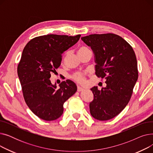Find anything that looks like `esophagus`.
Segmentation results:
<instances>
[{"instance_id": "esophagus-1", "label": "esophagus", "mask_w": 153, "mask_h": 153, "mask_svg": "<svg viewBox=\"0 0 153 153\" xmlns=\"http://www.w3.org/2000/svg\"><path fill=\"white\" fill-rule=\"evenodd\" d=\"M84 91L83 88H82V87H77V91H78V92H82V91Z\"/></svg>"}]
</instances>
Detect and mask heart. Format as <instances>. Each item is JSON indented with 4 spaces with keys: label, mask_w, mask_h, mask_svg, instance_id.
I'll return each mask as SVG.
<instances>
[{
    "label": "heart",
    "mask_w": 153,
    "mask_h": 153,
    "mask_svg": "<svg viewBox=\"0 0 153 153\" xmlns=\"http://www.w3.org/2000/svg\"><path fill=\"white\" fill-rule=\"evenodd\" d=\"M88 51H91V50L87 47L85 46H81L78 48L77 53H78V54H81ZM66 55H67V53L64 54V57H65ZM72 79H73L77 83H80V84H83L85 81V75L83 73H81V72H77V73L74 74L73 76H72Z\"/></svg>",
    "instance_id": "1"
}]
</instances>
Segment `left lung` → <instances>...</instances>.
Instances as JSON below:
<instances>
[{"mask_svg":"<svg viewBox=\"0 0 153 153\" xmlns=\"http://www.w3.org/2000/svg\"><path fill=\"white\" fill-rule=\"evenodd\" d=\"M93 50L95 75L106 79L101 91L91 89L94 99L90 112L95 119L105 121L118 115L129 102L138 77L134 51L123 38L114 33L92 34L81 38Z\"/></svg>","mask_w":153,"mask_h":153,"instance_id":"obj_1","label":"left lung"}]
</instances>
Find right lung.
Listing matches in <instances>:
<instances>
[{"mask_svg": "<svg viewBox=\"0 0 153 153\" xmlns=\"http://www.w3.org/2000/svg\"><path fill=\"white\" fill-rule=\"evenodd\" d=\"M81 36H39L24 48L17 73L27 105L39 118L58 119L63 113L64 103L76 92L77 87L70 80L61 82L57 89L50 78L59 67L63 52L75 45Z\"/></svg>", "mask_w": 153, "mask_h": 153, "instance_id": "obj_1", "label": "right lung"}]
</instances>
